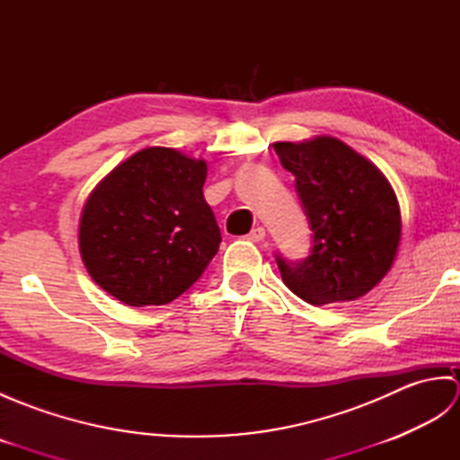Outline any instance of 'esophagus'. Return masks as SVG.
Wrapping results in <instances>:
<instances>
[{
  "mask_svg": "<svg viewBox=\"0 0 460 460\" xmlns=\"http://www.w3.org/2000/svg\"><path fill=\"white\" fill-rule=\"evenodd\" d=\"M267 237V231H265V227H255L252 229L249 235H247V239L249 241H252V243H259V241H262Z\"/></svg>",
  "mask_w": 460,
  "mask_h": 460,
  "instance_id": "1",
  "label": "esophagus"
}]
</instances>
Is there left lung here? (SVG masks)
Returning <instances> with one entry per match:
<instances>
[{"mask_svg": "<svg viewBox=\"0 0 460 460\" xmlns=\"http://www.w3.org/2000/svg\"><path fill=\"white\" fill-rule=\"evenodd\" d=\"M282 168L312 229L310 255L277 257L285 285L308 305L364 296L392 269L402 215L392 185L374 164L336 138L277 142Z\"/></svg>", "mask_w": 460, "mask_h": 460, "instance_id": "8db88e82", "label": "left lung"}]
</instances>
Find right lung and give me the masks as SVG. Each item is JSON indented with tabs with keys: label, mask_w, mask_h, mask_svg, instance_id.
Segmentation results:
<instances>
[{
	"label": "right lung",
	"mask_w": 460,
	"mask_h": 460,
	"mask_svg": "<svg viewBox=\"0 0 460 460\" xmlns=\"http://www.w3.org/2000/svg\"><path fill=\"white\" fill-rule=\"evenodd\" d=\"M208 165L172 148L130 155L86 199L79 247L93 280L128 306L183 295L219 251Z\"/></svg>",
	"instance_id": "obj_1"
}]
</instances>
